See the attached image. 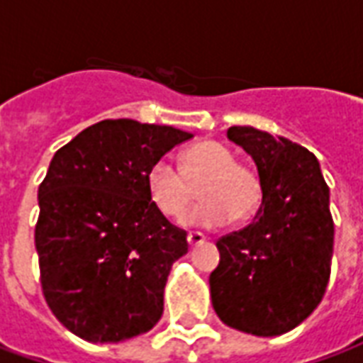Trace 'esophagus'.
I'll use <instances>...</instances> for the list:
<instances>
[{
	"mask_svg": "<svg viewBox=\"0 0 363 363\" xmlns=\"http://www.w3.org/2000/svg\"><path fill=\"white\" fill-rule=\"evenodd\" d=\"M206 243V235H202L200 231H190L189 233V245L190 247H198V245Z\"/></svg>",
	"mask_w": 363,
	"mask_h": 363,
	"instance_id": "1",
	"label": "esophagus"
}]
</instances>
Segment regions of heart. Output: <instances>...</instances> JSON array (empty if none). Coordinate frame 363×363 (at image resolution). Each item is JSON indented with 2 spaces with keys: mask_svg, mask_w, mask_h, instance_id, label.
<instances>
[{
  "mask_svg": "<svg viewBox=\"0 0 363 363\" xmlns=\"http://www.w3.org/2000/svg\"><path fill=\"white\" fill-rule=\"evenodd\" d=\"M200 186L202 202L186 223L216 228L231 218L247 220L259 208V174L237 163L233 151L216 140L192 145L182 155V169L169 157L157 159L147 171V196L161 216L181 220Z\"/></svg>",
  "mask_w": 363,
  "mask_h": 363,
  "instance_id": "obj_1",
  "label": "heart"
}]
</instances>
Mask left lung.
Segmentation results:
<instances>
[{
	"mask_svg": "<svg viewBox=\"0 0 363 363\" xmlns=\"http://www.w3.org/2000/svg\"><path fill=\"white\" fill-rule=\"evenodd\" d=\"M259 171L262 204L255 221L218 241L210 274L212 305L228 327L278 336L320 303L330 276L335 223L317 157L286 138L231 126Z\"/></svg>",
	"mask_w": 363,
	"mask_h": 363,
	"instance_id": "obj_1",
	"label": "left lung"
}]
</instances>
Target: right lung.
I'll list each match as a JSON object with an SVG mask.
<instances>
[{
	"mask_svg": "<svg viewBox=\"0 0 363 363\" xmlns=\"http://www.w3.org/2000/svg\"><path fill=\"white\" fill-rule=\"evenodd\" d=\"M190 132L103 120L60 147L38 186L35 245L56 319L87 342H122L163 315V289L186 231L157 212L147 171Z\"/></svg>",
	"mask_w": 363,
	"mask_h": 363,
	"instance_id": "1",
	"label": "right lung"
}]
</instances>
